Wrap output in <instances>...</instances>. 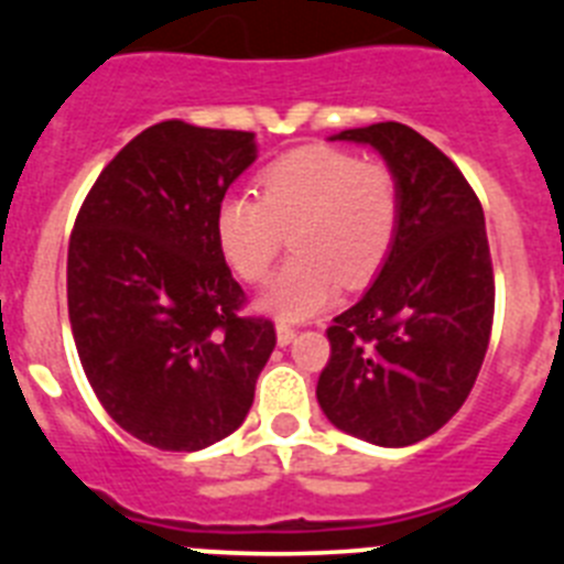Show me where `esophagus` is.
<instances>
[{
	"label": "esophagus",
	"instance_id": "obj_1",
	"mask_svg": "<svg viewBox=\"0 0 564 564\" xmlns=\"http://www.w3.org/2000/svg\"><path fill=\"white\" fill-rule=\"evenodd\" d=\"M293 338H296V330H293L291 325H285V322H279V325H276V341L285 347V344H291Z\"/></svg>",
	"mask_w": 564,
	"mask_h": 564
}]
</instances>
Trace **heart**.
<instances>
[{
	"label": "heart",
	"instance_id": "heart-1",
	"mask_svg": "<svg viewBox=\"0 0 564 564\" xmlns=\"http://www.w3.org/2000/svg\"><path fill=\"white\" fill-rule=\"evenodd\" d=\"M259 200L228 194L214 217L217 246L246 282H262L291 234L293 257L262 296L279 318H305L341 285H364L390 251L401 212L387 163L333 147H305L259 174Z\"/></svg>",
	"mask_w": 564,
	"mask_h": 564
}]
</instances>
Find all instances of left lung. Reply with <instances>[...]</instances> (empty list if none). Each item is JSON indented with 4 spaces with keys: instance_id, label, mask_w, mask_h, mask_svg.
Wrapping results in <instances>:
<instances>
[{
    "instance_id": "8db88e82",
    "label": "left lung",
    "mask_w": 564,
    "mask_h": 564,
    "mask_svg": "<svg viewBox=\"0 0 564 564\" xmlns=\"http://www.w3.org/2000/svg\"><path fill=\"white\" fill-rule=\"evenodd\" d=\"M395 172V239L376 282L327 327L316 398L333 426L376 446H412L468 398L495 322L486 217L460 169L395 121L344 129Z\"/></svg>"
}]
</instances>
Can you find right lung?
I'll use <instances>...</instances> for the list:
<instances>
[{"label": "right lung", "instance_id": "add662e5", "mask_svg": "<svg viewBox=\"0 0 564 564\" xmlns=\"http://www.w3.org/2000/svg\"><path fill=\"white\" fill-rule=\"evenodd\" d=\"M257 161L253 132L163 121L115 154L69 234L67 307L84 376L121 430L197 452L242 426L276 347L242 316L214 217Z\"/></svg>", "mask_w": 564, "mask_h": 564}]
</instances>
